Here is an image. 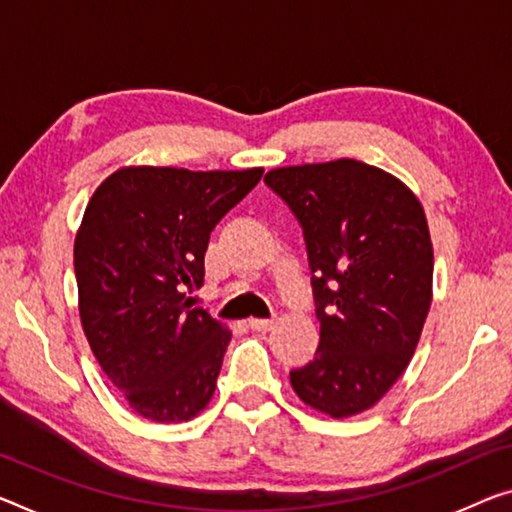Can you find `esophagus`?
<instances>
[{"label":"esophagus","instance_id":"esophagus-1","mask_svg":"<svg viewBox=\"0 0 512 512\" xmlns=\"http://www.w3.org/2000/svg\"><path fill=\"white\" fill-rule=\"evenodd\" d=\"M274 325H277V322L267 318H249V327L254 329V332H270Z\"/></svg>","mask_w":512,"mask_h":512}]
</instances>
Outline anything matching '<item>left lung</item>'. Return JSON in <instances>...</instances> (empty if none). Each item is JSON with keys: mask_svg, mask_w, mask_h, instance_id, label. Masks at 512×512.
<instances>
[{"mask_svg": "<svg viewBox=\"0 0 512 512\" xmlns=\"http://www.w3.org/2000/svg\"><path fill=\"white\" fill-rule=\"evenodd\" d=\"M265 183L300 219L320 320L316 357L290 384L332 419L371 410L410 364L430 311L435 256L421 201L350 157L272 169Z\"/></svg>", "mask_w": 512, "mask_h": 512, "instance_id": "1", "label": "left lung"}]
</instances>
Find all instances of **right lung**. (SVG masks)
I'll return each mask as SVG.
<instances>
[{
  "label": "right lung",
  "mask_w": 512,
  "mask_h": 512,
  "mask_svg": "<svg viewBox=\"0 0 512 512\" xmlns=\"http://www.w3.org/2000/svg\"><path fill=\"white\" fill-rule=\"evenodd\" d=\"M261 167H123L86 203L75 235L80 320L125 405L155 423L206 410L231 329L192 309L210 231L254 190Z\"/></svg>",
  "instance_id": "right-lung-1"
}]
</instances>
